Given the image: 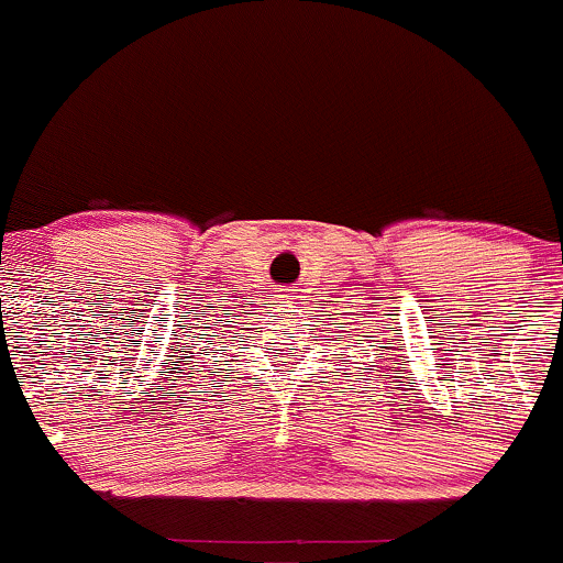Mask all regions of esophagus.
<instances>
[{"mask_svg": "<svg viewBox=\"0 0 563 563\" xmlns=\"http://www.w3.org/2000/svg\"><path fill=\"white\" fill-rule=\"evenodd\" d=\"M279 292H287V295H282V303H287V300H292L295 298V289H279Z\"/></svg>", "mask_w": 563, "mask_h": 563, "instance_id": "esophagus-1", "label": "esophagus"}]
</instances>
